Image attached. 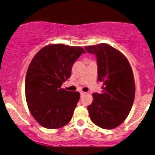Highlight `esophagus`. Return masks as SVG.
Returning a JSON list of instances; mask_svg holds the SVG:
<instances>
[{"mask_svg":"<svg viewBox=\"0 0 155 155\" xmlns=\"http://www.w3.org/2000/svg\"><path fill=\"white\" fill-rule=\"evenodd\" d=\"M85 93H86V92H80V94H81V95H85Z\"/></svg>","mask_w":155,"mask_h":155,"instance_id":"obj_1","label":"esophagus"}]
</instances>
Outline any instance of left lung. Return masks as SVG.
<instances>
[{"instance_id":"left-lung-1","label":"left lung","mask_w":155,"mask_h":155,"mask_svg":"<svg viewBox=\"0 0 155 155\" xmlns=\"http://www.w3.org/2000/svg\"><path fill=\"white\" fill-rule=\"evenodd\" d=\"M84 48L96 55L97 80L104 84L101 94H92L93 101L87 106L90 120L101 128L114 129L127 118L134 101L132 68L122 52L107 44Z\"/></svg>"}]
</instances>
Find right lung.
Returning a JSON list of instances; mask_svg holds the SVG:
<instances>
[{"label":"right lung","mask_w":155,"mask_h":155,"mask_svg":"<svg viewBox=\"0 0 155 155\" xmlns=\"http://www.w3.org/2000/svg\"><path fill=\"white\" fill-rule=\"evenodd\" d=\"M82 53L85 51L81 47L51 44L41 49L30 63L25 84L27 104L44 127L60 128L71 120L80 94L67 91L61 85Z\"/></svg>","instance_id":"add662e5"}]
</instances>
